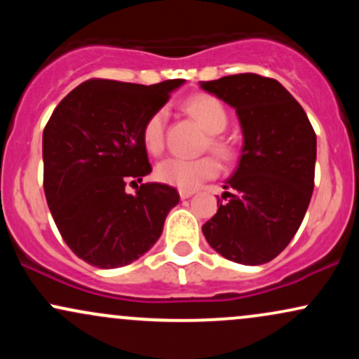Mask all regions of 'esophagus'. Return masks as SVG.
<instances>
[{
	"label": "esophagus",
	"instance_id": "esophagus-1",
	"mask_svg": "<svg viewBox=\"0 0 359 359\" xmlns=\"http://www.w3.org/2000/svg\"><path fill=\"white\" fill-rule=\"evenodd\" d=\"M179 194H180V197H182V199H189V197H191L194 194V191H184V189H180Z\"/></svg>",
	"mask_w": 359,
	"mask_h": 359
}]
</instances>
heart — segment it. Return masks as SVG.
<instances>
[{"label": "heart", "instance_id": "b5f03b06", "mask_svg": "<svg viewBox=\"0 0 359 359\" xmlns=\"http://www.w3.org/2000/svg\"><path fill=\"white\" fill-rule=\"evenodd\" d=\"M185 111L194 119H197L201 126L209 135V148L221 158H229L233 148L228 140L217 137L228 126V111L219 100L209 96V94H197L185 102ZM165 111L158 109L147 119L142 128V142L148 154L158 155L163 150L165 142ZM219 163L211 155L201 156L196 160L177 158L168 156L156 163L155 175L160 182L174 185V187L184 189V191H194L205 180L214 179L219 174Z\"/></svg>", "mask_w": 359, "mask_h": 359}]
</instances>
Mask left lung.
Masks as SVG:
<instances>
[{
    "mask_svg": "<svg viewBox=\"0 0 359 359\" xmlns=\"http://www.w3.org/2000/svg\"><path fill=\"white\" fill-rule=\"evenodd\" d=\"M201 88L236 109L241 158L217 197L219 209L203 226L217 253L262 265L285 250L302 224L314 191L316 133L306 111L278 81L234 74Z\"/></svg>",
    "mask_w": 359,
    "mask_h": 359,
    "instance_id": "8db88e82",
    "label": "left lung"
}]
</instances>
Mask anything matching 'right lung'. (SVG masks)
<instances>
[{
  "label": "right lung",
  "instance_id": "add662e5",
  "mask_svg": "<svg viewBox=\"0 0 359 359\" xmlns=\"http://www.w3.org/2000/svg\"><path fill=\"white\" fill-rule=\"evenodd\" d=\"M184 84L109 79L82 82L59 102L43 130V189L57 229L77 257L118 269L155 245L179 192L147 182L151 172L142 128Z\"/></svg>",
  "mask_w": 359,
  "mask_h": 359
}]
</instances>
